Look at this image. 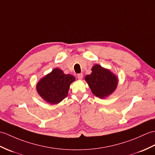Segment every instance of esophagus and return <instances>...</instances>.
<instances>
[{"label": "esophagus", "mask_w": 155, "mask_h": 155, "mask_svg": "<svg viewBox=\"0 0 155 155\" xmlns=\"http://www.w3.org/2000/svg\"><path fill=\"white\" fill-rule=\"evenodd\" d=\"M82 77H83V74H82V73H80V74H77V78L78 79H82Z\"/></svg>", "instance_id": "34e87169"}]
</instances>
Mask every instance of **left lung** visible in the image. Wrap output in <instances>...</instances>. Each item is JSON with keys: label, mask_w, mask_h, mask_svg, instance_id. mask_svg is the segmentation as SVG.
Here are the masks:
<instances>
[{"label": "left lung", "mask_w": 155, "mask_h": 155, "mask_svg": "<svg viewBox=\"0 0 155 155\" xmlns=\"http://www.w3.org/2000/svg\"><path fill=\"white\" fill-rule=\"evenodd\" d=\"M92 71L91 74L86 75L85 80L96 96L104 98L116 90L118 80L109 70L96 64L92 68Z\"/></svg>", "instance_id": "1"}]
</instances>
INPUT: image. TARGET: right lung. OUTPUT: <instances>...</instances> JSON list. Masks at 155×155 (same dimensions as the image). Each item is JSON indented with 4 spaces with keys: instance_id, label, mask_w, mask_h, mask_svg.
<instances>
[{
    "instance_id": "1",
    "label": "right lung",
    "mask_w": 155,
    "mask_h": 155,
    "mask_svg": "<svg viewBox=\"0 0 155 155\" xmlns=\"http://www.w3.org/2000/svg\"><path fill=\"white\" fill-rule=\"evenodd\" d=\"M74 81V77L64 74L61 70L55 69L38 82L36 89L43 99L55 104L67 97L70 84Z\"/></svg>"
}]
</instances>
